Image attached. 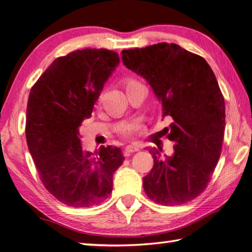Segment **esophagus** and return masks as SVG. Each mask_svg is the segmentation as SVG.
<instances>
[{"label":"esophagus","mask_w":252,"mask_h":252,"mask_svg":"<svg viewBox=\"0 0 252 252\" xmlns=\"http://www.w3.org/2000/svg\"><path fill=\"white\" fill-rule=\"evenodd\" d=\"M138 150H139V147L137 145H129L125 148L123 154H125V156H129L131 153H134V151H138Z\"/></svg>","instance_id":"1"}]
</instances>
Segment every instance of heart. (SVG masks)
Returning <instances> with one entry per match:
<instances>
[{"instance_id": "b5f03b06", "label": "heart", "mask_w": 252, "mask_h": 252, "mask_svg": "<svg viewBox=\"0 0 252 252\" xmlns=\"http://www.w3.org/2000/svg\"><path fill=\"white\" fill-rule=\"evenodd\" d=\"M134 82H130L127 85L130 84H133ZM139 127H140V125L137 121H131V122H123L117 127V131L119 133H121L123 135H130L134 131H137Z\"/></svg>"}]
</instances>
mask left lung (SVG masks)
<instances>
[{
    "mask_svg": "<svg viewBox=\"0 0 252 252\" xmlns=\"http://www.w3.org/2000/svg\"><path fill=\"white\" fill-rule=\"evenodd\" d=\"M121 55L123 65L151 86L162 117L173 119L167 138L175 142L174 154L161 157V148L149 149L154 167L143 177V189L158 204L191 201L209 184L224 135V98L213 70L204 58L176 43L122 50Z\"/></svg>",
    "mask_w": 252,
    "mask_h": 252,
    "instance_id": "1",
    "label": "left lung"
}]
</instances>
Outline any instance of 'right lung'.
<instances>
[{"instance_id": "obj_1", "label": "right lung", "mask_w": 252, "mask_h": 252, "mask_svg": "<svg viewBox=\"0 0 252 252\" xmlns=\"http://www.w3.org/2000/svg\"><path fill=\"white\" fill-rule=\"evenodd\" d=\"M120 63L107 49L76 50L55 59L30 91L26 137L40 179L63 204L90 207L109 197L125 157L118 147L83 149L78 129L89 119Z\"/></svg>"}]
</instances>
